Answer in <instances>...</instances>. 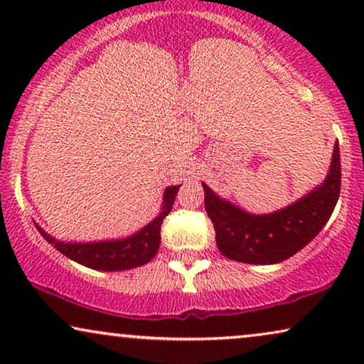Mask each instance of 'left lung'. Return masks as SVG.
Masks as SVG:
<instances>
[{
  "mask_svg": "<svg viewBox=\"0 0 364 364\" xmlns=\"http://www.w3.org/2000/svg\"><path fill=\"white\" fill-rule=\"evenodd\" d=\"M202 187L218 250L235 262L273 265L306 247L331 217L341 188L340 146L335 144L325 181L277 212L263 215L245 212L218 197L207 183L202 182Z\"/></svg>",
  "mask_w": 364,
  "mask_h": 364,
  "instance_id": "1",
  "label": "left lung"
}]
</instances>
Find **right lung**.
Segmentation results:
<instances>
[{
    "label": "right lung",
    "instance_id": "1",
    "mask_svg": "<svg viewBox=\"0 0 364 364\" xmlns=\"http://www.w3.org/2000/svg\"><path fill=\"white\" fill-rule=\"evenodd\" d=\"M181 186H171L164 191L162 207L159 215L144 225L132 235L116 238V240L101 242H63L49 235L36 223L38 232L44 237V240L66 255L71 260L77 262L92 270L101 272H122L146 265L151 262L161 245V225L172 210L173 200Z\"/></svg>",
    "mask_w": 364,
    "mask_h": 364
}]
</instances>
